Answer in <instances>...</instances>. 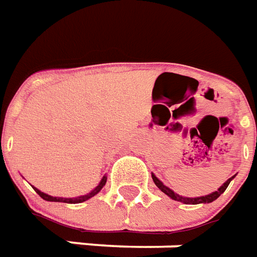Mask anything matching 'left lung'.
<instances>
[{
    "label": "left lung",
    "instance_id": "left-lung-1",
    "mask_svg": "<svg viewBox=\"0 0 257 257\" xmlns=\"http://www.w3.org/2000/svg\"><path fill=\"white\" fill-rule=\"evenodd\" d=\"M234 177L228 178L227 181H225L221 187H220L219 190L214 191V192H212L210 195H206V196H199V198H184V196H180L178 194H176L174 191H172L169 187H166L165 184L162 183L161 180H158V177H155V174H152V180H154V183L156 184V187L159 188V190L162 191V192H165L167 196H170L172 199H174V201L177 202H183V203H185V205H198V203H209V202H213L214 199H217L223 192H224L225 190H227V187H228V184H230V181L232 180Z\"/></svg>",
    "mask_w": 257,
    "mask_h": 257
}]
</instances>
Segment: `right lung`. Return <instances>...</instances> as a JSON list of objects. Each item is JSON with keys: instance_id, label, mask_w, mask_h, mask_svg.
Returning <instances> with one entry per match:
<instances>
[{"instance_id": "1", "label": "right lung", "mask_w": 257, "mask_h": 257, "mask_svg": "<svg viewBox=\"0 0 257 257\" xmlns=\"http://www.w3.org/2000/svg\"><path fill=\"white\" fill-rule=\"evenodd\" d=\"M105 183H106V177H103L102 180H101V183L96 185V188H94V190L91 191L90 194H87V195L84 196H79V198H56V196H51V195H47V194H44V192H41L40 190H37V188H34L36 190V192H37L38 195L41 196L43 199H45V201H50V202H65V203H81V202L87 201V199H90V198H92L94 195H96L99 191L102 190V187L105 185Z\"/></svg>"}]
</instances>
